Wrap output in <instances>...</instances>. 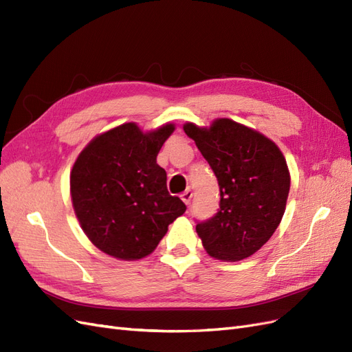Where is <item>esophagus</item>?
<instances>
[{"label":"esophagus","mask_w":352,"mask_h":352,"mask_svg":"<svg viewBox=\"0 0 352 352\" xmlns=\"http://www.w3.org/2000/svg\"><path fill=\"white\" fill-rule=\"evenodd\" d=\"M179 197H182V200H183V202H184L186 205H188L190 200H192V197H193V192H192V190H190V188H187L186 192H183L182 196H179Z\"/></svg>","instance_id":"1"}]
</instances>
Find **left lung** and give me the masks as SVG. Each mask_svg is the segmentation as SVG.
Here are the masks:
<instances>
[{
	"label": "left lung",
	"mask_w": 352,
	"mask_h": 352,
	"mask_svg": "<svg viewBox=\"0 0 352 352\" xmlns=\"http://www.w3.org/2000/svg\"><path fill=\"white\" fill-rule=\"evenodd\" d=\"M218 179L219 209L196 226L206 252L240 261L263 248L283 218L290 174L282 150L264 134L228 118L183 125Z\"/></svg>",
	"instance_id": "8db88e82"
}]
</instances>
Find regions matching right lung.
I'll return each mask as SVG.
<instances>
[{
	"instance_id": "add662e5",
	"label": "right lung",
	"mask_w": 352,
	"mask_h": 352,
	"mask_svg": "<svg viewBox=\"0 0 352 352\" xmlns=\"http://www.w3.org/2000/svg\"><path fill=\"white\" fill-rule=\"evenodd\" d=\"M174 124L143 131L126 122L98 134L70 170L75 215L91 243L120 261H137L156 249L186 205L166 188L156 162Z\"/></svg>"
}]
</instances>
